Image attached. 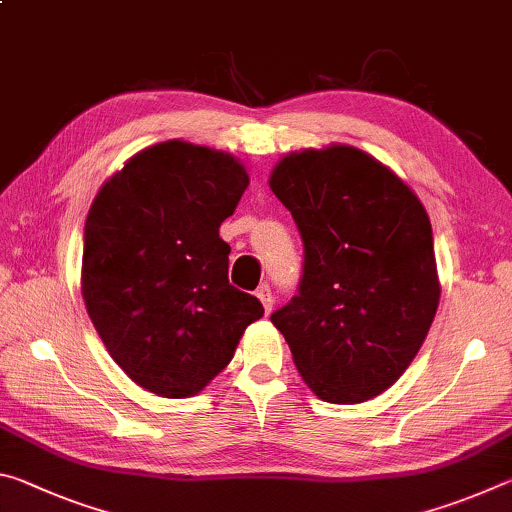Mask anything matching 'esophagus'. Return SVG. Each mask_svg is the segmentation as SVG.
<instances>
[{"label": "esophagus", "mask_w": 512, "mask_h": 512, "mask_svg": "<svg viewBox=\"0 0 512 512\" xmlns=\"http://www.w3.org/2000/svg\"><path fill=\"white\" fill-rule=\"evenodd\" d=\"M257 298L262 300V305H264V309H266V314H271V309H273V293H271V287H268V284L264 282V284H259V289H257Z\"/></svg>", "instance_id": "34e87169"}]
</instances>
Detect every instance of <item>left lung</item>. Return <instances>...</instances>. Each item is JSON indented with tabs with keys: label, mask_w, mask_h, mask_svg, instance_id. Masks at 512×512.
Here are the masks:
<instances>
[{
	"label": "left lung",
	"mask_w": 512,
	"mask_h": 512,
	"mask_svg": "<svg viewBox=\"0 0 512 512\" xmlns=\"http://www.w3.org/2000/svg\"><path fill=\"white\" fill-rule=\"evenodd\" d=\"M302 239L298 293L271 314L320 400L384 393L438 309L433 232L409 187L352 146L287 155L271 176Z\"/></svg>",
	"instance_id": "left-lung-1"
}]
</instances>
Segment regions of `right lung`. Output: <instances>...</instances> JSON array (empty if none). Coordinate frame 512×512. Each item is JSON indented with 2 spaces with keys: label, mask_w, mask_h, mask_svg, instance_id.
I'll return each mask as SVG.
<instances>
[{
  "label": "right lung",
  "mask_w": 512,
  "mask_h": 512,
  "mask_svg": "<svg viewBox=\"0 0 512 512\" xmlns=\"http://www.w3.org/2000/svg\"><path fill=\"white\" fill-rule=\"evenodd\" d=\"M246 187L232 155L171 140L137 153L94 198L83 300L110 357L146 391L198 393L264 316L230 284L219 237Z\"/></svg>",
  "instance_id": "right-lung-1"
}]
</instances>
